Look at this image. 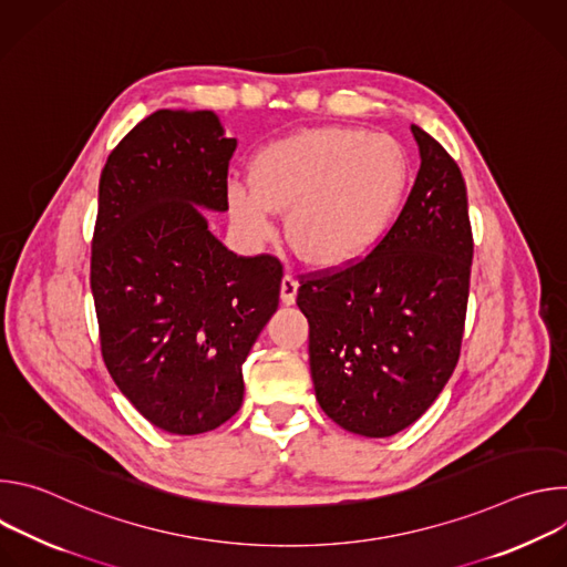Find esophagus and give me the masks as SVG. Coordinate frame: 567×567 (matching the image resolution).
<instances>
[{
    "label": "esophagus",
    "instance_id": "esophagus-1",
    "mask_svg": "<svg viewBox=\"0 0 567 567\" xmlns=\"http://www.w3.org/2000/svg\"><path fill=\"white\" fill-rule=\"evenodd\" d=\"M296 293H298V280L291 271H287L282 278V285H280V298L285 305H293Z\"/></svg>",
    "mask_w": 567,
    "mask_h": 567
}]
</instances>
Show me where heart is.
I'll list each match as a JSON object with an SVG mask.
<instances>
[{"label": "heart", "instance_id": "obj_1", "mask_svg": "<svg viewBox=\"0 0 567 567\" xmlns=\"http://www.w3.org/2000/svg\"><path fill=\"white\" fill-rule=\"evenodd\" d=\"M256 184L233 182V213L258 237L291 208L289 235L313 262L359 258L383 237L403 202L411 161L390 134L320 127L280 138L256 158Z\"/></svg>", "mask_w": 567, "mask_h": 567}]
</instances>
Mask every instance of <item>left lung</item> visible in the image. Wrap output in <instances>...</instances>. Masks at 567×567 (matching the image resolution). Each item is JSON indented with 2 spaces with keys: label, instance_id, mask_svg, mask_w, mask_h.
<instances>
[{
  "label": "left lung",
  "instance_id": "8db88e82",
  "mask_svg": "<svg viewBox=\"0 0 567 567\" xmlns=\"http://www.w3.org/2000/svg\"><path fill=\"white\" fill-rule=\"evenodd\" d=\"M422 166L377 247L343 269L302 276L309 368L320 409L341 429L390 437L417 422L462 348L473 235L451 154L411 125Z\"/></svg>",
  "mask_w": 567,
  "mask_h": 567
}]
</instances>
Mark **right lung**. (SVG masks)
Instances as JSON below:
<instances>
[{
  "instance_id": "add662e5",
  "label": "right lung",
  "mask_w": 567,
  "mask_h": 567,
  "mask_svg": "<svg viewBox=\"0 0 567 567\" xmlns=\"http://www.w3.org/2000/svg\"><path fill=\"white\" fill-rule=\"evenodd\" d=\"M235 145L213 112L158 110L101 173L90 282L103 361L132 406L173 435L239 411L241 363L278 309L280 260L235 256L197 208L228 210Z\"/></svg>"
}]
</instances>
